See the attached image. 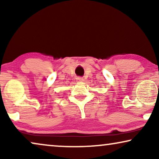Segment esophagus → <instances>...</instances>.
<instances>
[{"instance_id": "34e87169", "label": "esophagus", "mask_w": 159, "mask_h": 159, "mask_svg": "<svg viewBox=\"0 0 159 159\" xmlns=\"http://www.w3.org/2000/svg\"><path fill=\"white\" fill-rule=\"evenodd\" d=\"M77 82H82V81H84V79L82 77H77Z\"/></svg>"}]
</instances>
